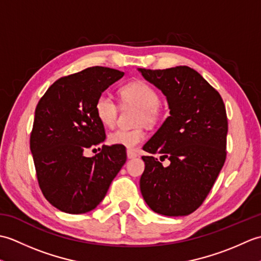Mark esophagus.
I'll use <instances>...</instances> for the list:
<instances>
[{
    "mask_svg": "<svg viewBox=\"0 0 261 261\" xmlns=\"http://www.w3.org/2000/svg\"><path fill=\"white\" fill-rule=\"evenodd\" d=\"M126 156L129 159H132V158H136L137 157V153L134 152L132 150H126Z\"/></svg>",
    "mask_w": 261,
    "mask_h": 261,
    "instance_id": "1",
    "label": "esophagus"
}]
</instances>
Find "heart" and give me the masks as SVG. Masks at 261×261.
I'll list each match as a JSON object with an SVG mask.
<instances>
[{"label": "heart", "instance_id": "obj_1", "mask_svg": "<svg viewBox=\"0 0 261 261\" xmlns=\"http://www.w3.org/2000/svg\"><path fill=\"white\" fill-rule=\"evenodd\" d=\"M120 99L123 103H131L140 108L139 123L153 124L160 116V99L157 91L143 81H132L119 90ZM94 110L98 121L104 126H113L118 119L119 108L109 94L102 93L97 96ZM146 134L142 129L125 130L118 129L109 134L110 145L121 146L127 149H135L145 140Z\"/></svg>", "mask_w": 261, "mask_h": 261}]
</instances>
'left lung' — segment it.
I'll list each match as a JSON object with an SVG mask.
<instances>
[{
    "label": "left lung",
    "instance_id": "1",
    "mask_svg": "<svg viewBox=\"0 0 261 261\" xmlns=\"http://www.w3.org/2000/svg\"><path fill=\"white\" fill-rule=\"evenodd\" d=\"M167 97L169 116L143 150L168 158L142 156L140 191L153 212L167 216L193 213L206 198L226 157L228 118L219 92L187 66L138 68Z\"/></svg>",
    "mask_w": 261,
    "mask_h": 261
}]
</instances>
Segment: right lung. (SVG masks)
<instances>
[{
  "label": "right lung",
  "instance_id": "add662e5",
  "mask_svg": "<svg viewBox=\"0 0 261 261\" xmlns=\"http://www.w3.org/2000/svg\"><path fill=\"white\" fill-rule=\"evenodd\" d=\"M123 75L101 66L86 68L57 80L37 105L30 150L38 182L47 201L65 213L95 208L126 162L125 148L114 145L84 156L105 140L96 98Z\"/></svg>",
  "mask_w": 261,
  "mask_h": 261
}]
</instances>
